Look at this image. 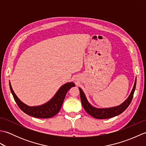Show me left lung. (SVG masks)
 I'll return each instance as SVG.
<instances>
[{
	"mask_svg": "<svg viewBox=\"0 0 146 146\" xmlns=\"http://www.w3.org/2000/svg\"><path fill=\"white\" fill-rule=\"evenodd\" d=\"M136 86V79L135 80L134 87L132 88V90L131 94L129 96L127 99L123 103L119 105V106L111 107V108H98L94 107L89 104L87 99H86L84 92H83L81 88H79L80 93V99H81L82 104L83 108L85 111L89 115H90L93 117L97 119H109V118L117 116L118 115L122 113L123 111L126 110V108L129 107V105L131 104L132 100L134 93L135 89Z\"/></svg>",
	"mask_w": 146,
	"mask_h": 146,
	"instance_id": "left-lung-1",
	"label": "left lung"
}]
</instances>
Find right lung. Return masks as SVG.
<instances>
[{
  "label": "right lung",
  "instance_id": "add662e5",
  "mask_svg": "<svg viewBox=\"0 0 146 146\" xmlns=\"http://www.w3.org/2000/svg\"><path fill=\"white\" fill-rule=\"evenodd\" d=\"M9 86L14 100L21 110L30 116L41 119H48L54 117L60 111L67 92L71 87L75 86V84L73 82H70L63 85L47 103L36 107H29L23 103L14 94L10 83Z\"/></svg>",
  "mask_w": 146,
  "mask_h": 146
}]
</instances>
